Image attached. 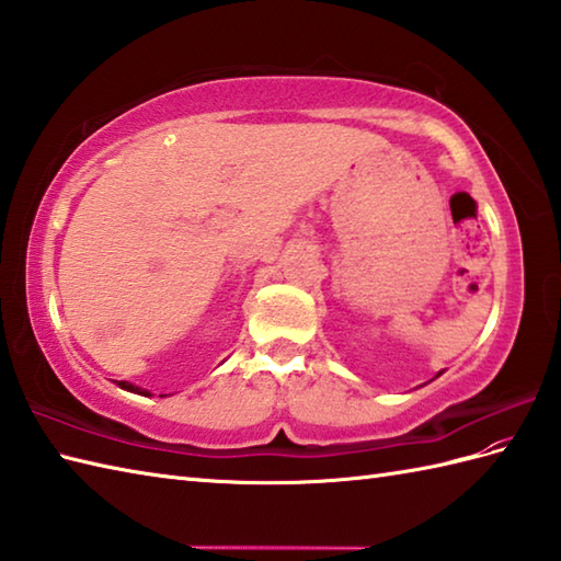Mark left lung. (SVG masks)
Masks as SVG:
<instances>
[{
    "mask_svg": "<svg viewBox=\"0 0 561 561\" xmlns=\"http://www.w3.org/2000/svg\"><path fill=\"white\" fill-rule=\"evenodd\" d=\"M440 374H444V371H438V374H436V376H434V378H438V376H440Z\"/></svg>",
    "mask_w": 561,
    "mask_h": 561,
    "instance_id": "8db88e82",
    "label": "left lung"
}]
</instances>
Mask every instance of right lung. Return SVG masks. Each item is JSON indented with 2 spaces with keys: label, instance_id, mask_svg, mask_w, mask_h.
Masks as SVG:
<instances>
[{
  "label": "right lung",
  "instance_id": "add662e5",
  "mask_svg": "<svg viewBox=\"0 0 561 561\" xmlns=\"http://www.w3.org/2000/svg\"><path fill=\"white\" fill-rule=\"evenodd\" d=\"M117 386H121L123 390H127V392H137V396H145V398H151V392L149 390H145V388H139V386H135V383H129V380H115ZM161 398H165V396H161Z\"/></svg>",
  "mask_w": 561,
  "mask_h": 561
}]
</instances>
